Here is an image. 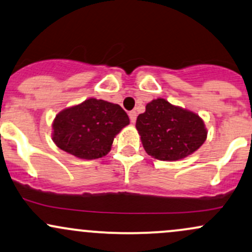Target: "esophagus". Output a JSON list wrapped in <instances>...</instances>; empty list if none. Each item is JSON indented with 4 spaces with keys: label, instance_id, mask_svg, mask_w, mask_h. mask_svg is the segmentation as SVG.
Returning a JSON list of instances; mask_svg holds the SVG:
<instances>
[{
    "label": "esophagus",
    "instance_id": "obj_1",
    "mask_svg": "<svg viewBox=\"0 0 252 252\" xmlns=\"http://www.w3.org/2000/svg\"><path fill=\"white\" fill-rule=\"evenodd\" d=\"M136 111H130L129 112V118H130L131 123H135L136 122Z\"/></svg>",
    "mask_w": 252,
    "mask_h": 252
}]
</instances>
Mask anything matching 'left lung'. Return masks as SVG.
Masks as SVG:
<instances>
[{"instance_id":"obj_1","label":"left lung","mask_w":252,"mask_h":252,"mask_svg":"<svg viewBox=\"0 0 252 252\" xmlns=\"http://www.w3.org/2000/svg\"><path fill=\"white\" fill-rule=\"evenodd\" d=\"M136 129L148 156L162 161L190 156L207 139L206 126L197 113L162 98L146 105V111L137 116Z\"/></svg>"}]
</instances>
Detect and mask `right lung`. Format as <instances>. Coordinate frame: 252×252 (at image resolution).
I'll return each instance as SVG.
<instances>
[{
  "instance_id": "obj_1",
  "label": "right lung",
  "mask_w": 252,
  "mask_h": 252,
  "mask_svg": "<svg viewBox=\"0 0 252 252\" xmlns=\"http://www.w3.org/2000/svg\"><path fill=\"white\" fill-rule=\"evenodd\" d=\"M129 123L118 104L90 98L57 113L52 122V140L71 156L98 159L111 151L116 135Z\"/></svg>"
}]
</instances>
